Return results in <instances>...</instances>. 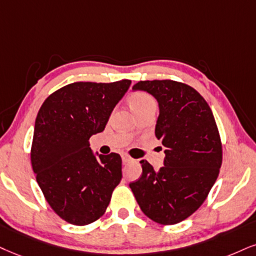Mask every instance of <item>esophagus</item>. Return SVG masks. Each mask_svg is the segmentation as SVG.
Masks as SVG:
<instances>
[{"instance_id": "34e87169", "label": "esophagus", "mask_w": 256, "mask_h": 256, "mask_svg": "<svg viewBox=\"0 0 256 256\" xmlns=\"http://www.w3.org/2000/svg\"><path fill=\"white\" fill-rule=\"evenodd\" d=\"M122 162H123V164H127V162H133V159H132L129 156H127V154H122Z\"/></svg>"}]
</instances>
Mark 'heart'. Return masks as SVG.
<instances>
[{"instance_id":"b5f03b06","label":"heart","mask_w":256,"mask_h":256,"mask_svg":"<svg viewBox=\"0 0 256 256\" xmlns=\"http://www.w3.org/2000/svg\"><path fill=\"white\" fill-rule=\"evenodd\" d=\"M129 104H130V108L133 109V112H136V110L154 106V100L150 94L144 92H134L129 97Z\"/></svg>"}]
</instances>
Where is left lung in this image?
Here are the masks:
<instances>
[{
    "label": "left lung",
    "instance_id": "left-lung-1",
    "mask_svg": "<svg viewBox=\"0 0 256 256\" xmlns=\"http://www.w3.org/2000/svg\"><path fill=\"white\" fill-rule=\"evenodd\" d=\"M133 90L156 100V136L164 166L141 160L142 174L129 184L144 215L160 224H176L203 204L222 165V144L209 104L188 85L174 80L138 82Z\"/></svg>",
    "mask_w": 256,
    "mask_h": 256
}]
</instances>
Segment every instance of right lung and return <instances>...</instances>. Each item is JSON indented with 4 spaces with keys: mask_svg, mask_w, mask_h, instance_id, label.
<instances>
[{
    "mask_svg": "<svg viewBox=\"0 0 256 256\" xmlns=\"http://www.w3.org/2000/svg\"><path fill=\"white\" fill-rule=\"evenodd\" d=\"M130 84L128 80L68 84L47 97L38 112L32 167L46 200L71 224L98 220L121 182V156L94 153L89 138L104 130Z\"/></svg>",
    "mask_w": 256,
    "mask_h": 256,
    "instance_id": "right-lung-1",
    "label": "right lung"
}]
</instances>
